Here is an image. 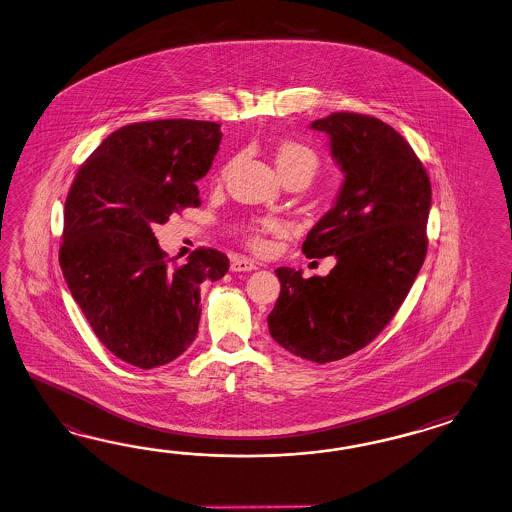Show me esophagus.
<instances>
[{
	"label": "esophagus",
	"mask_w": 512,
	"mask_h": 512,
	"mask_svg": "<svg viewBox=\"0 0 512 512\" xmlns=\"http://www.w3.org/2000/svg\"><path fill=\"white\" fill-rule=\"evenodd\" d=\"M230 269L234 271V273H247V271H254V269H258V263L254 262V260H250V258H245V256H236L232 263H230Z\"/></svg>",
	"instance_id": "1"
}]
</instances>
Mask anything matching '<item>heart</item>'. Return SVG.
<instances>
[{"label": "heart", "instance_id": "1", "mask_svg": "<svg viewBox=\"0 0 512 512\" xmlns=\"http://www.w3.org/2000/svg\"><path fill=\"white\" fill-rule=\"evenodd\" d=\"M276 167L284 176L289 174H306L310 180L314 178L319 169V158L310 146L302 145L299 141H284L280 143L275 152ZM280 230V223L271 217L254 219L245 224V237L254 249L265 247V236Z\"/></svg>", "mask_w": 512, "mask_h": 512}]
</instances>
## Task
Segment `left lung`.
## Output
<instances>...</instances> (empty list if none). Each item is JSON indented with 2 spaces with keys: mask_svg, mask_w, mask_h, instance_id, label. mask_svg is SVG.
<instances>
[{
  "mask_svg": "<svg viewBox=\"0 0 512 512\" xmlns=\"http://www.w3.org/2000/svg\"><path fill=\"white\" fill-rule=\"evenodd\" d=\"M345 172L334 208L308 232V258L336 256L327 276L280 267L269 332L317 364L364 349L407 299L427 254L431 182L403 135L379 118L332 113L312 122Z\"/></svg>",
  "mask_w": 512,
  "mask_h": 512,
  "instance_id": "left-lung-1",
  "label": "left lung"
}]
</instances>
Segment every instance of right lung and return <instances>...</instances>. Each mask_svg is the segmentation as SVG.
Returning a JSON list of instances; mask_svg holds the SVG:
<instances>
[{"instance_id":"add662e5","label":"right lung","mask_w":512,"mask_h":512,"mask_svg":"<svg viewBox=\"0 0 512 512\" xmlns=\"http://www.w3.org/2000/svg\"><path fill=\"white\" fill-rule=\"evenodd\" d=\"M221 124L169 118L111 133L79 167L65 202L59 263L94 334L141 369L169 364L195 340L200 284L230 262L197 249L184 265L159 249L154 226L198 208L197 182L221 145Z\"/></svg>"}]
</instances>
